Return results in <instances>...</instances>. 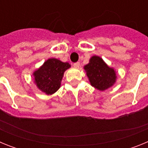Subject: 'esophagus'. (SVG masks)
Segmentation results:
<instances>
[{"label": "esophagus", "instance_id": "34e87169", "mask_svg": "<svg viewBox=\"0 0 148 148\" xmlns=\"http://www.w3.org/2000/svg\"><path fill=\"white\" fill-rule=\"evenodd\" d=\"M79 66H80V63L79 62H75L73 64V66L75 68H78L79 67Z\"/></svg>", "mask_w": 148, "mask_h": 148}]
</instances>
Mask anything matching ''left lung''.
<instances>
[{
    "mask_svg": "<svg viewBox=\"0 0 148 148\" xmlns=\"http://www.w3.org/2000/svg\"><path fill=\"white\" fill-rule=\"evenodd\" d=\"M84 70L92 87L99 90H105L116 82V72L106 64L100 57L92 56L90 63L84 66Z\"/></svg>",
    "mask_w": 148,
    "mask_h": 148,
    "instance_id": "1",
    "label": "left lung"
}]
</instances>
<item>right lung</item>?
Instances as JSON below:
<instances>
[{
    "label": "right lung",
    "mask_w": 148,
    "mask_h": 148,
    "mask_svg": "<svg viewBox=\"0 0 148 148\" xmlns=\"http://www.w3.org/2000/svg\"><path fill=\"white\" fill-rule=\"evenodd\" d=\"M70 67L67 62L49 58L35 71L33 75L38 88L47 95L55 93L59 89L65 70Z\"/></svg>",
    "instance_id": "1"
}]
</instances>
